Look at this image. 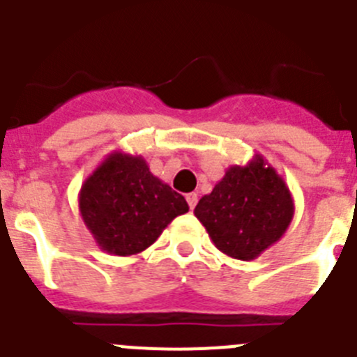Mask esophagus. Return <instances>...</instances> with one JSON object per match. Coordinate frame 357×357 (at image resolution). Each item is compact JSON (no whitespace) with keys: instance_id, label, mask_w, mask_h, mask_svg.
I'll return each mask as SVG.
<instances>
[{"instance_id":"1","label":"esophagus","mask_w":357,"mask_h":357,"mask_svg":"<svg viewBox=\"0 0 357 357\" xmlns=\"http://www.w3.org/2000/svg\"><path fill=\"white\" fill-rule=\"evenodd\" d=\"M186 202H188L190 209H194L195 204H197V194H188V195H186Z\"/></svg>"}]
</instances>
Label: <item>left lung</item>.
Returning a JSON list of instances; mask_svg holds the SVG:
<instances>
[{
	"mask_svg": "<svg viewBox=\"0 0 357 357\" xmlns=\"http://www.w3.org/2000/svg\"><path fill=\"white\" fill-rule=\"evenodd\" d=\"M194 213L222 254L254 261L285 234L294 199L275 167L255 155L246 165H231Z\"/></svg>",
	"mask_w": 357,
	"mask_h": 357,
	"instance_id": "1",
	"label": "left lung"
}]
</instances>
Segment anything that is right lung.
Returning a JSON list of instances; mask_svg holds the SVG:
<instances>
[{
    "instance_id": "obj_1",
    "label": "right lung",
    "mask_w": 357,
    "mask_h": 357,
    "mask_svg": "<svg viewBox=\"0 0 357 357\" xmlns=\"http://www.w3.org/2000/svg\"><path fill=\"white\" fill-rule=\"evenodd\" d=\"M79 211L100 250L128 257L151 246L188 204L141 155L112 151L82 183Z\"/></svg>"
}]
</instances>
